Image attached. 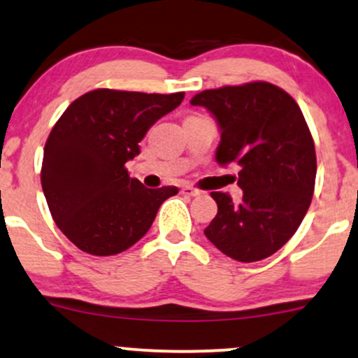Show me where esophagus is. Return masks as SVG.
I'll return each mask as SVG.
<instances>
[{
    "mask_svg": "<svg viewBox=\"0 0 358 358\" xmlns=\"http://www.w3.org/2000/svg\"><path fill=\"white\" fill-rule=\"evenodd\" d=\"M180 192H182V194H186V196H199L201 194L199 189H196L192 186H182V187H180Z\"/></svg>",
    "mask_w": 358,
    "mask_h": 358,
    "instance_id": "esophagus-1",
    "label": "esophagus"
}]
</instances>
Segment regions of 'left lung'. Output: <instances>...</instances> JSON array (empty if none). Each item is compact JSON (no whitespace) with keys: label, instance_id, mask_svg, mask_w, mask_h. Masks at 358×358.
<instances>
[{"label":"left lung","instance_id":"left-lung-1","mask_svg":"<svg viewBox=\"0 0 358 358\" xmlns=\"http://www.w3.org/2000/svg\"><path fill=\"white\" fill-rule=\"evenodd\" d=\"M191 105H203L220 124L216 161L241 166L243 201L211 192L217 214L206 238L236 262L268 258L296 233L313 197L317 155L303 113L268 82L199 92Z\"/></svg>","mask_w":358,"mask_h":358}]
</instances>
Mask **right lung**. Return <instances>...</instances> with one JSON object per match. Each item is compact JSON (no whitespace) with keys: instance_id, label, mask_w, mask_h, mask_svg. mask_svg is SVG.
Listing matches in <instances>:
<instances>
[{"instance_id":"right-lung-1","label":"right lung","mask_w":358,"mask_h":358,"mask_svg":"<svg viewBox=\"0 0 358 358\" xmlns=\"http://www.w3.org/2000/svg\"><path fill=\"white\" fill-rule=\"evenodd\" d=\"M178 94L96 88L78 96L45 144L41 187L53 221L78 250L119 255L149 231L159 208L179 189H147L125 162L141 152L150 125L182 102Z\"/></svg>"}]
</instances>
